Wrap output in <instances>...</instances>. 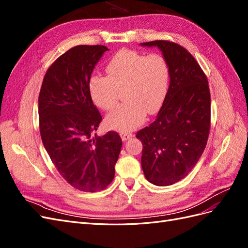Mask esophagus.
Wrapping results in <instances>:
<instances>
[{"mask_svg":"<svg viewBox=\"0 0 248 248\" xmlns=\"http://www.w3.org/2000/svg\"><path fill=\"white\" fill-rule=\"evenodd\" d=\"M120 134H121V138L123 140H127L133 137V133L129 132V131H122Z\"/></svg>","mask_w":248,"mask_h":248,"instance_id":"34e87169","label":"esophagus"}]
</instances>
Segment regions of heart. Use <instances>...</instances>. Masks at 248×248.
Masks as SVG:
<instances>
[{
    "mask_svg": "<svg viewBox=\"0 0 248 248\" xmlns=\"http://www.w3.org/2000/svg\"><path fill=\"white\" fill-rule=\"evenodd\" d=\"M106 69L108 77H91L89 90L94 103L104 110L114 108L119 92L124 91L126 102L107 117L111 128L132 130L144 122L146 111L153 114L159 109L170 81V66L161 54L122 49L110 59Z\"/></svg>",
    "mask_w": 248,
    "mask_h": 248,
    "instance_id": "heart-1",
    "label": "heart"
}]
</instances>
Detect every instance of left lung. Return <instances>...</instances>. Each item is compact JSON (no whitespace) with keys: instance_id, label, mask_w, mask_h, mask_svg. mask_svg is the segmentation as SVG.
<instances>
[{"instance_id":"8db88e82","label":"left lung","mask_w":248,"mask_h":248,"mask_svg":"<svg viewBox=\"0 0 248 248\" xmlns=\"http://www.w3.org/2000/svg\"><path fill=\"white\" fill-rule=\"evenodd\" d=\"M140 44L158 47L170 66V87L158 115L137 133L142 142L145 177L155 185L168 186L188 175L204 152L211 97L205 72L185 47L168 40Z\"/></svg>"}]
</instances>
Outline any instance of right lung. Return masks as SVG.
Returning <instances> with one entry per match:
<instances>
[{"instance_id": "1", "label": "right lung", "mask_w": 248, "mask_h": 248, "mask_svg": "<svg viewBox=\"0 0 248 248\" xmlns=\"http://www.w3.org/2000/svg\"><path fill=\"white\" fill-rule=\"evenodd\" d=\"M107 50L99 44L71 47L48 67L39 93L43 146L60 175L80 191L107 188L122 147L116 131L93 137L102 117L93 103L89 81Z\"/></svg>"}]
</instances>
